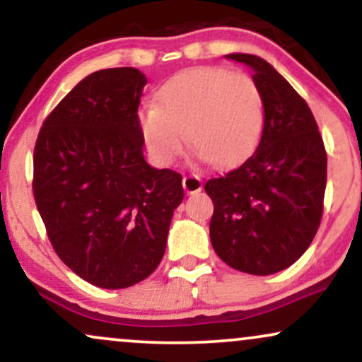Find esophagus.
Listing matches in <instances>:
<instances>
[{
  "mask_svg": "<svg viewBox=\"0 0 362 362\" xmlns=\"http://www.w3.org/2000/svg\"><path fill=\"white\" fill-rule=\"evenodd\" d=\"M182 184H184V189L187 194H195L202 189V178L195 175V173H190V175L184 177Z\"/></svg>",
  "mask_w": 362,
  "mask_h": 362,
  "instance_id": "34e87169",
  "label": "esophagus"
}]
</instances>
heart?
<instances>
[{
  "mask_svg": "<svg viewBox=\"0 0 362 362\" xmlns=\"http://www.w3.org/2000/svg\"><path fill=\"white\" fill-rule=\"evenodd\" d=\"M149 155L170 165L189 144L213 167L240 163L259 146L265 126L260 86L247 73L197 68L177 74L141 110Z\"/></svg>",
  "mask_w": 362,
  "mask_h": 362,
  "instance_id": "heart-1",
  "label": "heart"
}]
</instances>
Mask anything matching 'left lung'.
Returning <instances> with one entry per match:
<instances>
[{"instance_id":"left-lung-1","label":"left lung","mask_w":362,"mask_h":362,"mask_svg":"<svg viewBox=\"0 0 362 362\" xmlns=\"http://www.w3.org/2000/svg\"><path fill=\"white\" fill-rule=\"evenodd\" d=\"M252 68L265 103V126L253 155L211 178L209 236L224 264L269 276L293 265L317 235L327 185V151L308 103L267 61L228 54Z\"/></svg>"}]
</instances>
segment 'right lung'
<instances>
[{
    "mask_svg": "<svg viewBox=\"0 0 362 362\" xmlns=\"http://www.w3.org/2000/svg\"><path fill=\"white\" fill-rule=\"evenodd\" d=\"M146 76L100 69L66 95L40 127L34 199L57 257L103 289L134 286L163 259L182 175L149 167L138 107Z\"/></svg>",
    "mask_w": 362,
    "mask_h": 362,
    "instance_id": "right-lung-1",
    "label": "right lung"
}]
</instances>
